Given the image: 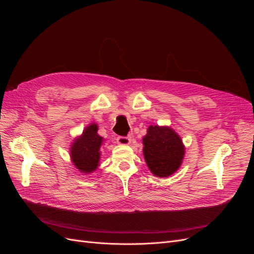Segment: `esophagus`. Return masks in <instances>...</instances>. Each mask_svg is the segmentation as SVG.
<instances>
[{
    "label": "esophagus",
    "instance_id": "34e87169",
    "mask_svg": "<svg viewBox=\"0 0 254 254\" xmlns=\"http://www.w3.org/2000/svg\"><path fill=\"white\" fill-rule=\"evenodd\" d=\"M117 142L120 145H129L131 143V139L129 136H118Z\"/></svg>",
    "mask_w": 254,
    "mask_h": 254
}]
</instances>
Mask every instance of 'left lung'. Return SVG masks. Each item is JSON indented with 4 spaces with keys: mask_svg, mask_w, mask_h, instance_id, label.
<instances>
[{
    "mask_svg": "<svg viewBox=\"0 0 254 254\" xmlns=\"http://www.w3.org/2000/svg\"><path fill=\"white\" fill-rule=\"evenodd\" d=\"M143 153L150 172L158 177H168L180 167L184 145L171 127L149 126L143 137Z\"/></svg>",
    "mask_w": 254,
    "mask_h": 254,
    "instance_id": "8db88e82",
    "label": "left lung"
}]
</instances>
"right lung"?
<instances>
[{
    "instance_id": "1",
    "label": "right lung",
    "mask_w": 254,
    "mask_h": 254,
    "mask_svg": "<svg viewBox=\"0 0 254 254\" xmlns=\"http://www.w3.org/2000/svg\"><path fill=\"white\" fill-rule=\"evenodd\" d=\"M97 129L96 124L89 125L83 130L82 134L74 140L71 146L72 162L83 174L95 171L101 159L99 148L104 139L98 135Z\"/></svg>"
}]
</instances>
